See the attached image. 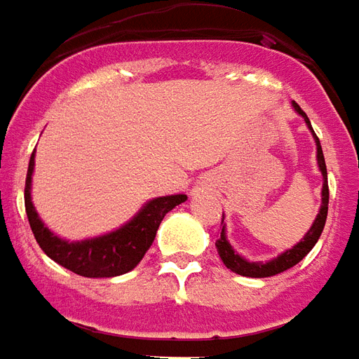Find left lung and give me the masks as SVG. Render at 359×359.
I'll return each instance as SVG.
<instances>
[{
  "instance_id": "1",
  "label": "left lung",
  "mask_w": 359,
  "mask_h": 359,
  "mask_svg": "<svg viewBox=\"0 0 359 359\" xmlns=\"http://www.w3.org/2000/svg\"><path fill=\"white\" fill-rule=\"evenodd\" d=\"M292 107L297 109L298 114H302L306 120V124L310 126V130H312V124H310V120L306 116V112L298 107L297 103H292ZM313 137H316V145H318V164L319 170H321V174H323V191H321V208H319V214L316 222H313V226L310 227V231L306 233V237L298 245L283 252L281 256H277L276 260H271V262L266 264H256V262H247L245 258H241L239 255H235V250L229 247V243L226 241V233H224V214H222V226H219V237L216 241V248H218V255L222 258V262L226 264V268H229L235 273H239V276L245 277H271L277 276V273H281L285 269L292 268V266H297L302 258H304L310 250L313 248V245L318 243L319 235L323 231V227H325V219H327V208H329V185H327V166H325V158H323V151H321V145H319V137L316 135V132L312 130Z\"/></svg>"
}]
</instances>
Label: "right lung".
Segmentation results:
<instances>
[{
  "label": "right lung",
  "instance_id": "obj_1",
  "mask_svg": "<svg viewBox=\"0 0 359 359\" xmlns=\"http://www.w3.org/2000/svg\"><path fill=\"white\" fill-rule=\"evenodd\" d=\"M32 170L34 153L28 162V174H26L25 183L26 216L32 227L34 237L51 260L83 277H114L135 268L149 247L153 245L162 218L174 206L182 205L187 198L185 195L154 198L147 203V206H143V210L130 224H126L116 231L97 237V239L82 241V243H69V241L55 237L38 218V212L30 201Z\"/></svg>",
  "mask_w": 359,
  "mask_h": 359
}]
</instances>
